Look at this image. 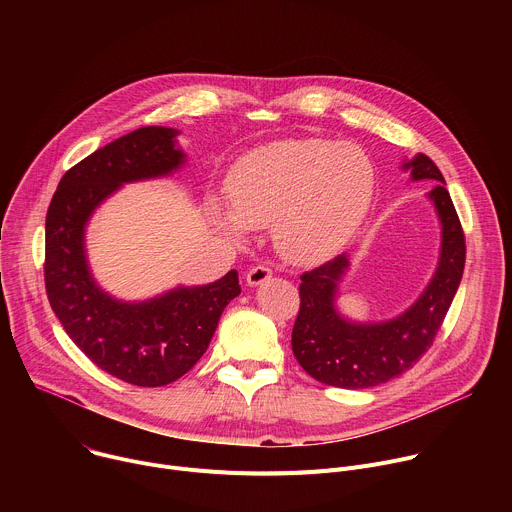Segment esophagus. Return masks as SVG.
Returning a JSON list of instances; mask_svg holds the SVG:
<instances>
[{
  "label": "esophagus",
  "instance_id": "1",
  "mask_svg": "<svg viewBox=\"0 0 512 512\" xmlns=\"http://www.w3.org/2000/svg\"><path fill=\"white\" fill-rule=\"evenodd\" d=\"M271 277V269L267 265H255L247 271L245 279H247V285L255 287V285H261L263 281H267Z\"/></svg>",
  "mask_w": 512,
  "mask_h": 512
}]
</instances>
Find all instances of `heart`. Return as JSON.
<instances>
[{
    "label": "heart",
    "instance_id": "obj_1",
    "mask_svg": "<svg viewBox=\"0 0 512 512\" xmlns=\"http://www.w3.org/2000/svg\"><path fill=\"white\" fill-rule=\"evenodd\" d=\"M231 206L210 204L214 223L243 241L273 223L275 245L296 263L332 257L352 237L375 190L371 158L328 139L273 141L245 154L229 182Z\"/></svg>",
    "mask_w": 512,
    "mask_h": 512
}]
</instances>
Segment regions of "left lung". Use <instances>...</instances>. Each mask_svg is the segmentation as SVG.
Wrapping results in <instances>:
<instances>
[{
	"mask_svg": "<svg viewBox=\"0 0 512 512\" xmlns=\"http://www.w3.org/2000/svg\"><path fill=\"white\" fill-rule=\"evenodd\" d=\"M403 170H411V180L442 182L427 194L442 223L440 263L409 310L377 324L350 322L334 306L338 283L348 269L346 255L302 275L300 312L291 332V350L302 369L324 385L367 389L409 371L433 344L462 281L466 241L440 168L427 156L417 154L403 164Z\"/></svg>",
	"mask_w": 512,
	"mask_h": 512,
	"instance_id": "8db88e82",
	"label": "left lung"
}]
</instances>
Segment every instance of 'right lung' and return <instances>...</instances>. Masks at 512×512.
<instances>
[{
  "mask_svg": "<svg viewBox=\"0 0 512 512\" xmlns=\"http://www.w3.org/2000/svg\"><path fill=\"white\" fill-rule=\"evenodd\" d=\"M176 129L139 127L72 166L46 214L44 283L50 308L95 364L137 387H162L186 375L206 352L227 304L241 294L231 269L208 285L176 287L145 302H119L87 263L85 227L121 184L168 176L184 164Z\"/></svg>",
  "mask_w": 512,
  "mask_h": 512,
  "instance_id": "obj_1",
  "label": "right lung"
}]
</instances>
